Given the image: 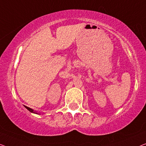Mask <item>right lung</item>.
<instances>
[{
  "instance_id": "1",
  "label": "right lung",
  "mask_w": 146,
  "mask_h": 146,
  "mask_svg": "<svg viewBox=\"0 0 146 146\" xmlns=\"http://www.w3.org/2000/svg\"><path fill=\"white\" fill-rule=\"evenodd\" d=\"M25 108H27V109L28 110H29V111L30 112H32V113H34V114H38L39 113H38V112H37L36 111H34V110H33V109H32V108H29V107H28V106H25Z\"/></svg>"
}]
</instances>
